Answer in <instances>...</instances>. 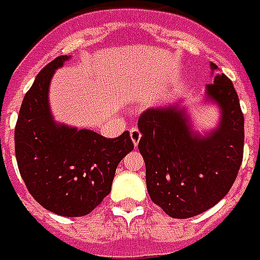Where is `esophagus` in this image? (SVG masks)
<instances>
[{"label":"esophagus","mask_w":260,"mask_h":260,"mask_svg":"<svg viewBox=\"0 0 260 260\" xmlns=\"http://www.w3.org/2000/svg\"><path fill=\"white\" fill-rule=\"evenodd\" d=\"M130 137H132L133 144L137 147V145H139L140 139H141V133H140V130L137 128V127H132V128H130Z\"/></svg>","instance_id":"obj_1"}]
</instances>
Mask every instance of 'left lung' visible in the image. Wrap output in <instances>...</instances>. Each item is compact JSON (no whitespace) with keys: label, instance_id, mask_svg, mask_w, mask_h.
<instances>
[{"label":"left lung","instance_id":"left-lung-1","mask_svg":"<svg viewBox=\"0 0 260 260\" xmlns=\"http://www.w3.org/2000/svg\"><path fill=\"white\" fill-rule=\"evenodd\" d=\"M211 70L217 66L211 62ZM206 95L221 108L214 132H190L185 110L147 109L139 119V150L145 162L151 200L172 218H189L211 209L234 185L244 156V115L227 75L218 74Z\"/></svg>","mask_w":260,"mask_h":260}]
</instances>
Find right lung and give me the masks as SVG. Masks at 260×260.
I'll return each mask as SVG.
<instances>
[{"mask_svg": "<svg viewBox=\"0 0 260 260\" xmlns=\"http://www.w3.org/2000/svg\"><path fill=\"white\" fill-rule=\"evenodd\" d=\"M68 58L58 56L49 62L23 98L15 155L22 179L40 206L64 217H82L109 194L117 165L134 145L128 132L106 139L53 120L49 85L54 70Z\"/></svg>", "mask_w": 260, "mask_h": 260, "instance_id": "obj_1", "label": "right lung"}]
</instances>
